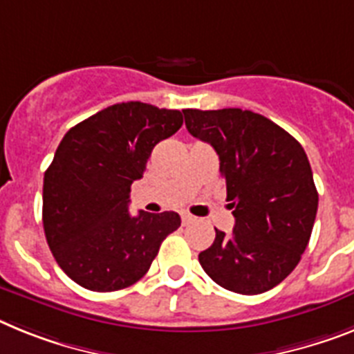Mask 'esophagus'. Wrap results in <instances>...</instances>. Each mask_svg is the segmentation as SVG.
Returning <instances> with one entry per match:
<instances>
[{"label": "esophagus", "instance_id": "34e87169", "mask_svg": "<svg viewBox=\"0 0 354 354\" xmlns=\"http://www.w3.org/2000/svg\"><path fill=\"white\" fill-rule=\"evenodd\" d=\"M195 222V216H192L189 213H183V223L184 225H188V223Z\"/></svg>", "mask_w": 354, "mask_h": 354}]
</instances>
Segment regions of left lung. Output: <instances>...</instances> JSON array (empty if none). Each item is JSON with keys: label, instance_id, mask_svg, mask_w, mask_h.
Wrapping results in <instances>:
<instances>
[{"label": "left lung", "instance_id": "8db88e82", "mask_svg": "<svg viewBox=\"0 0 354 354\" xmlns=\"http://www.w3.org/2000/svg\"><path fill=\"white\" fill-rule=\"evenodd\" d=\"M186 129L216 150L234 214L232 234L216 231L198 254L222 288L263 294L297 267L315 222L319 193L304 148L252 111L184 109Z\"/></svg>", "mask_w": 354, "mask_h": 354}]
</instances>
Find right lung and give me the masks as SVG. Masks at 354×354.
Listing matches in <instances>:
<instances>
[{
  "label": "right lung",
  "mask_w": 354,
  "mask_h": 354,
  "mask_svg": "<svg viewBox=\"0 0 354 354\" xmlns=\"http://www.w3.org/2000/svg\"><path fill=\"white\" fill-rule=\"evenodd\" d=\"M180 125V111L123 102L66 132L44 174L42 225L51 254L77 285L93 292L134 285L179 229L174 211L132 216L129 202L153 147Z\"/></svg>",
  "instance_id": "add662e5"
}]
</instances>
